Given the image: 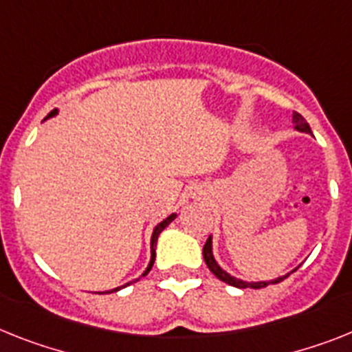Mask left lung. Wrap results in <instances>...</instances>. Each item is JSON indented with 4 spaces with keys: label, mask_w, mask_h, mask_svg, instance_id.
<instances>
[{
    "label": "left lung",
    "mask_w": 352,
    "mask_h": 352,
    "mask_svg": "<svg viewBox=\"0 0 352 352\" xmlns=\"http://www.w3.org/2000/svg\"><path fill=\"white\" fill-rule=\"evenodd\" d=\"M294 123H295V131L306 132V134H311V129H309L308 121L304 120L299 112H294ZM202 254H204V261H206V265H208L209 270H211L212 274H214V276L220 279V281L227 283V285H231V286H236V288H256V290H258V288H265V286H268V285H276V283H281L283 279H286V277L292 274V272H290V274L277 277V279H272V281H258V283H247V281H241V279H236V277H232L231 274H227V272L223 270L220 265H218L217 259H214V256H212L211 236H209L208 241H206V245H204ZM295 270H297V268H295Z\"/></svg>",
    "instance_id": "8db88e82"
}]
</instances>
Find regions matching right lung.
I'll use <instances>...</instances> for the list:
<instances>
[{
    "label": "right lung",
    "instance_id": "1",
    "mask_svg": "<svg viewBox=\"0 0 352 352\" xmlns=\"http://www.w3.org/2000/svg\"><path fill=\"white\" fill-rule=\"evenodd\" d=\"M57 109H53L52 112H50L48 114V118H53L55 116V114H57ZM175 212H173V214H170V217L168 218H164V220L161 221V223H157V226H155V229H153V232H152V241H150V263H148V267H146V270L143 272V276H146V274H148L150 272V268H152V265H153V259H155V245H157V238H159V234H161L162 231H164V227H168L171 223V221L175 220ZM131 285V283H126V285H123V286H118V288H114V290H109V292H98V294H112V292H118V290H121V288H125V286H129Z\"/></svg>",
    "mask_w": 352,
    "mask_h": 352
}]
</instances>
